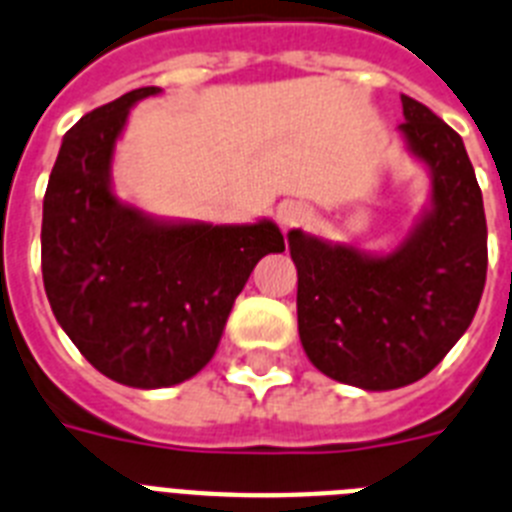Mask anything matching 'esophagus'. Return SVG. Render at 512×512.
Returning <instances> with one entry per match:
<instances>
[{
  "mask_svg": "<svg viewBox=\"0 0 512 512\" xmlns=\"http://www.w3.org/2000/svg\"><path fill=\"white\" fill-rule=\"evenodd\" d=\"M306 216H309V208L301 206V203L296 201H283L281 206H278V211H275V219H278V224H281L283 231L299 226Z\"/></svg>",
  "mask_w": 512,
  "mask_h": 512,
  "instance_id": "34e87169",
  "label": "esophagus"
}]
</instances>
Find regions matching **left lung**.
I'll list each match as a JSON object with an SVG mask.
<instances>
[{
  "label": "left lung",
  "mask_w": 512,
  "mask_h": 512,
  "mask_svg": "<svg viewBox=\"0 0 512 512\" xmlns=\"http://www.w3.org/2000/svg\"><path fill=\"white\" fill-rule=\"evenodd\" d=\"M404 146L430 175L417 224L389 252L288 231L299 337L324 376L389 391L428 376L477 314L487 278L482 190L464 141L402 95Z\"/></svg>",
  "instance_id": "left-lung-1"
}]
</instances>
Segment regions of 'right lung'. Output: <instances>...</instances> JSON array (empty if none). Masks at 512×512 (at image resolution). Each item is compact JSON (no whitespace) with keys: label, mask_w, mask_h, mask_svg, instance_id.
Returning <instances> with one entry per match:
<instances>
[{"label":"right lung","mask_w":512,"mask_h":512,"mask_svg":"<svg viewBox=\"0 0 512 512\" xmlns=\"http://www.w3.org/2000/svg\"><path fill=\"white\" fill-rule=\"evenodd\" d=\"M141 87L69 128L43 198L41 265L61 330L100 373L133 389L193 379L213 358L257 262L281 229L159 219L113 190L115 144Z\"/></svg>","instance_id":"right-lung-1"}]
</instances>
